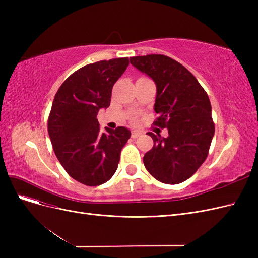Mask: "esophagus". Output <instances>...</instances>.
I'll return each mask as SVG.
<instances>
[{
    "instance_id": "esophagus-1",
    "label": "esophagus",
    "mask_w": 258,
    "mask_h": 258,
    "mask_svg": "<svg viewBox=\"0 0 258 258\" xmlns=\"http://www.w3.org/2000/svg\"><path fill=\"white\" fill-rule=\"evenodd\" d=\"M142 135V132H140V131H137V130H134L131 132V137L134 138V139H136V138H138V137H140Z\"/></svg>"
}]
</instances>
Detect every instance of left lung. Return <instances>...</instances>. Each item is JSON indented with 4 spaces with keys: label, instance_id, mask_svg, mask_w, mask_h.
Here are the masks:
<instances>
[{
    "label": "left lung",
    "instance_id": "obj_1",
    "mask_svg": "<svg viewBox=\"0 0 258 258\" xmlns=\"http://www.w3.org/2000/svg\"><path fill=\"white\" fill-rule=\"evenodd\" d=\"M130 63L154 80L158 117L153 124L169 134L148 132L154 146L144 155V166L161 183H182L208 157L215 131L209 97L188 70L165 54L131 57Z\"/></svg>",
    "mask_w": 258,
    "mask_h": 258
}]
</instances>
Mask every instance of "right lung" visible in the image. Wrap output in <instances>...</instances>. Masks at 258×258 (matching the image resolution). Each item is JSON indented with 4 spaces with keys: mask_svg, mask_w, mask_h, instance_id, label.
Returning a JSON list of instances; mask_svg holds the SVG:
<instances>
[{
    "mask_svg": "<svg viewBox=\"0 0 258 258\" xmlns=\"http://www.w3.org/2000/svg\"><path fill=\"white\" fill-rule=\"evenodd\" d=\"M129 58L101 60L77 70L62 83L48 117V135L61 166L84 185L98 186L116 172L120 152L131 136L117 127L102 131L98 112L111 103L112 89Z\"/></svg>",
    "mask_w": 258,
    "mask_h": 258,
    "instance_id": "1",
    "label": "right lung"
}]
</instances>
